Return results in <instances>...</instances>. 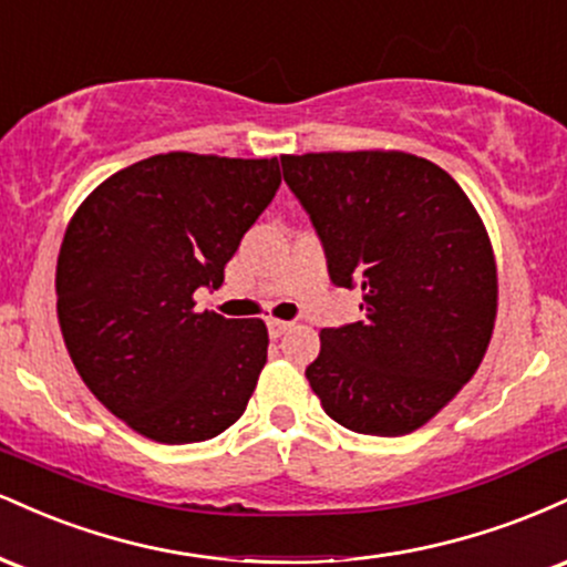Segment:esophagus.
<instances>
[{"label": "esophagus", "mask_w": 567, "mask_h": 567, "mask_svg": "<svg viewBox=\"0 0 567 567\" xmlns=\"http://www.w3.org/2000/svg\"><path fill=\"white\" fill-rule=\"evenodd\" d=\"M266 328H269V336L271 338H279L282 333H288V330L292 328V322H288V320H269V322H266Z\"/></svg>", "instance_id": "esophagus-1"}]
</instances>
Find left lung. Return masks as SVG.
<instances>
[{"label":"left lung","mask_w":567,"mask_h":567,"mask_svg":"<svg viewBox=\"0 0 567 567\" xmlns=\"http://www.w3.org/2000/svg\"><path fill=\"white\" fill-rule=\"evenodd\" d=\"M320 237L330 282L362 290V320L322 328L306 368L336 424L400 437L426 424L483 362L496 264L461 186L405 152L282 157Z\"/></svg>","instance_id":"left-lung-1"}]
</instances>
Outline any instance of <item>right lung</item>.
Here are the masks:
<instances>
[{"label": "right lung", "instance_id": "add662e5", "mask_svg": "<svg viewBox=\"0 0 567 567\" xmlns=\"http://www.w3.org/2000/svg\"><path fill=\"white\" fill-rule=\"evenodd\" d=\"M282 184L275 159L157 154L82 202L58 256V320L90 392L165 445L210 440L245 413L266 324L194 311Z\"/></svg>", "mask_w": 567, "mask_h": 567}]
</instances>
